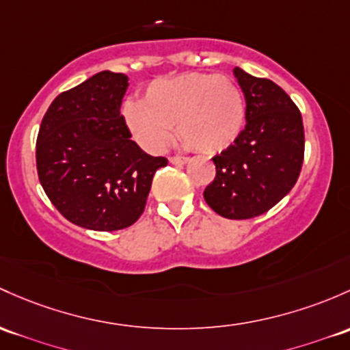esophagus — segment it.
I'll list each match as a JSON object with an SVG mask.
<instances>
[{
	"instance_id": "34e87169",
	"label": "esophagus",
	"mask_w": 350,
	"mask_h": 350,
	"mask_svg": "<svg viewBox=\"0 0 350 350\" xmlns=\"http://www.w3.org/2000/svg\"><path fill=\"white\" fill-rule=\"evenodd\" d=\"M187 157H183V156H174V157H171V159H169V163L171 164H176V165H183V164H186L187 163Z\"/></svg>"
}]
</instances>
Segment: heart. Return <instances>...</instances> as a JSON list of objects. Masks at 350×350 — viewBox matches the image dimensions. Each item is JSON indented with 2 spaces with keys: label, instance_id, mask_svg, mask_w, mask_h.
I'll return each instance as SVG.
<instances>
[{
  "label": "heart",
  "instance_id": "obj_1",
  "mask_svg": "<svg viewBox=\"0 0 350 350\" xmlns=\"http://www.w3.org/2000/svg\"><path fill=\"white\" fill-rule=\"evenodd\" d=\"M122 116L134 141L147 152H161L176 126L186 147L218 154L240 137L246 104L241 88L230 77L183 73L154 80L142 102L124 104Z\"/></svg>",
  "mask_w": 350,
  "mask_h": 350
}]
</instances>
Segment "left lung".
Instances as JSON below:
<instances>
[{
  "instance_id": "obj_1",
  "label": "left lung",
  "mask_w": 350,
  "mask_h": 350,
  "mask_svg": "<svg viewBox=\"0 0 350 350\" xmlns=\"http://www.w3.org/2000/svg\"><path fill=\"white\" fill-rule=\"evenodd\" d=\"M233 73L245 94L246 126L233 146L213 157L216 178L203 196L223 218L248 219L273 208L295 186L304 163V124L277 83L240 67Z\"/></svg>"
}]
</instances>
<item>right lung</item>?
<instances>
[{
	"instance_id": "obj_1",
	"label": "right lung",
	"mask_w": 350,
	"mask_h": 350,
	"mask_svg": "<svg viewBox=\"0 0 350 350\" xmlns=\"http://www.w3.org/2000/svg\"><path fill=\"white\" fill-rule=\"evenodd\" d=\"M129 77L95 73L58 95L36 139V169L51 204L77 226L116 231L146 208L152 178L167 164L131 139L120 113Z\"/></svg>"
}]
</instances>
